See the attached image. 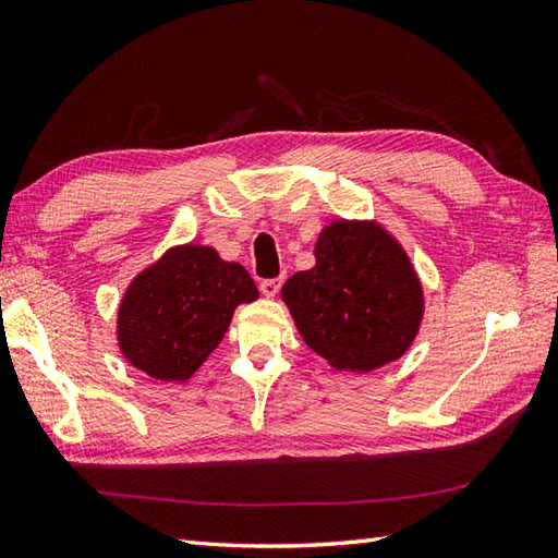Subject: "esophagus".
Instances as JSON below:
<instances>
[{
  "instance_id": "obj_1",
  "label": "esophagus",
  "mask_w": 558,
  "mask_h": 558,
  "mask_svg": "<svg viewBox=\"0 0 558 558\" xmlns=\"http://www.w3.org/2000/svg\"><path fill=\"white\" fill-rule=\"evenodd\" d=\"M280 286H282V278H270V280H260L258 290L264 292L266 298H276L278 290H280Z\"/></svg>"
}]
</instances>
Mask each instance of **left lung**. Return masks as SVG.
<instances>
[{
    "instance_id": "1",
    "label": "left lung",
    "mask_w": 558,
    "mask_h": 558,
    "mask_svg": "<svg viewBox=\"0 0 558 558\" xmlns=\"http://www.w3.org/2000/svg\"><path fill=\"white\" fill-rule=\"evenodd\" d=\"M316 266L282 286L300 336L336 369L372 372L405 352L422 322L408 254L376 222L336 220L318 234Z\"/></svg>"
}]
</instances>
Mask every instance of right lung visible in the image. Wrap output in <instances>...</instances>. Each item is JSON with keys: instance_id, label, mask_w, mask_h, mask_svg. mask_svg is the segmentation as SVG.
Here are the masks:
<instances>
[{"instance_id": "right-lung-1", "label": "right lung", "mask_w": 558, "mask_h": 558, "mask_svg": "<svg viewBox=\"0 0 558 558\" xmlns=\"http://www.w3.org/2000/svg\"><path fill=\"white\" fill-rule=\"evenodd\" d=\"M256 298L248 272L216 248H170L129 286L117 326L120 348L148 376L186 381L220 345L234 306Z\"/></svg>"}]
</instances>
